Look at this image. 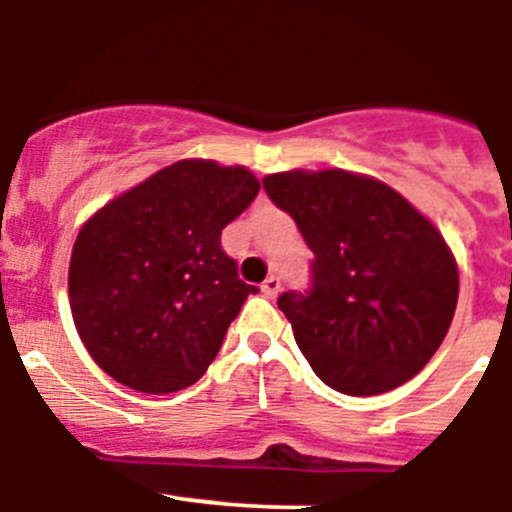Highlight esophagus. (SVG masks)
<instances>
[{"label": "esophagus", "instance_id": "obj_1", "mask_svg": "<svg viewBox=\"0 0 512 512\" xmlns=\"http://www.w3.org/2000/svg\"><path fill=\"white\" fill-rule=\"evenodd\" d=\"M260 290H262V293H265L267 298H275L280 293V278L270 275V278H265V283L260 285Z\"/></svg>", "mask_w": 512, "mask_h": 512}]
</instances>
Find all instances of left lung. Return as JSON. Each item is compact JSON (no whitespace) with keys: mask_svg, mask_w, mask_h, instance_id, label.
<instances>
[{"mask_svg":"<svg viewBox=\"0 0 512 512\" xmlns=\"http://www.w3.org/2000/svg\"><path fill=\"white\" fill-rule=\"evenodd\" d=\"M311 247V288L280 311L313 372L344 395L416 377L449 331L459 270L439 229L395 188L342 168L262 178Z\"/></svg>","mask_w":512,"mask_h":512,"instance_id":"left-lung-1","label":"left lung"}]
</instances>
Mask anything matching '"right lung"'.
I'll return each instance as SVG.
<instances>
[{
  "label": "right lung",
  "instance_id": "right-lung-1",
  "mask_svg": "<svg viewBox=\"0 0 512 512\" xmlns=\"http://www.w3.org/2000/svg\"><path fill=\"white\" fill-rule=\"evenodd\" d=\"M257 191L245 165L178 160L81 227L68 301L81 342L109 377L160 395L209 370L242 303L257 293L219 242Z\"/></svg>",
  "mask_w": 512,
  "mask_h": 512
}]
</instances>
